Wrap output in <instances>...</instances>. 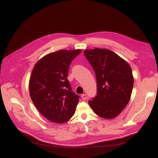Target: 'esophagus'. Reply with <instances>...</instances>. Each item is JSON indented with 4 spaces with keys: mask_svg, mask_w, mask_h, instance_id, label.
Segmentation results:
<instances>
[{
    "mask_svg": "<svg viewBox=\"0 0 158 158\" xmlns=\"http://www.w3.org/2000/svg\"><path fill=\"white\" fill-rule=\"evenodd\" d=\"M81 98H82V100L85 101L86 99H87V95H86V94H82V95H81Z\"/></svg>",
    "mask_w": 158,
    "mask_h": 158,
    "instance_id": "1",
    "label": "esophagus"
}]
</instances>
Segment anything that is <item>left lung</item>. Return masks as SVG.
I'll list each match as a JSON object with an SVG mask.
<instances>
[{
	"label": "left lung",
	"mask_w": 158,
	"mask_h": 158,
	"mask_svg": "<svg viewBox=\"0 0 158 158\" xmlns=\"http://www.w3.org/2000/svg\"><path fill=\"white\" fill-rule=\"evenodd\" d=\"M85 56L97 78V94L88 103L94 111L105 119L115 118L127 105L134 85L129 64L107 48L86 49Z\"/></svg>",
	"instance_id": "8db88e82"
}]
</instances>
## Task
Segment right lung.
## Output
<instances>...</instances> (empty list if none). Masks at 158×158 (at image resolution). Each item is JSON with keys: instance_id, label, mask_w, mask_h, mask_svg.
Masks as SVG:
<instances>
[{"instance_id": "add662e5", "label": "right lung", "mask_w": 158, "mask_h": 158, "mask_svg": "<svg viewBox=\"0 0 158 158\" xmlns=\"http://www.w3.org/2000/svg\"><path fill=\"white\" fill-rule=\"evenodd\" d=\"M81 49L60 50L37 61L29 79V94L38 110L57 123L69 121L76 111L79 96L71 90L66 79L72 60Z\"/></svg>"}]
</instances>
